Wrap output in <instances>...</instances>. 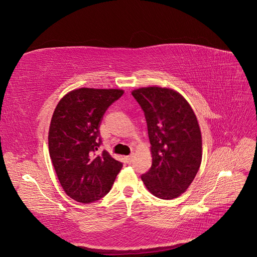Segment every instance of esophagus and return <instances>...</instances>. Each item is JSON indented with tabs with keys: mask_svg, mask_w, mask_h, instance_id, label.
<instances>
[{
	"mask_svg": "<svg viewBox=\"0 0 257 257\" xmlns=\"http://www.w3.org/2000/svg\"><path fill=\"white\" fill-rule=\"evenodd\" d=\"M133 159H134V154H131V155H128V157H126V162L128 163V164H131V163L133 162Z\"/></svg>",
	"mask_w": 257,
	"mask_h": 257,
	"instance_id": "34e87169",
	"label": "esophagus"
}]
</instances>
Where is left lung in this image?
Segmentation results:
<instances>
[{"mask_svg": "<svg viewBox=\"0 0 257 257\" xmlns=\"http://www.w3.org/2000/svg\"><path fill=\"white\" fill-rule=\"evenodd\" d=\"M148 127L152 165L142 176L154 196L173 199L184 193L201 163V133L196 115L178 92L160 87L132 92Z\"/></svg>", "mask_w": 257, "mask_h": 257, "instance_id": "left-lung-1", "label": "left lung"}]
</instances>
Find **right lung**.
<instances>
[{
	"mask_svg": "<svg viewBox=\"0 0 257 257\" xmlns=\"http://www.w3.org/2000/svg\"><path fill=\"white\" fill-rule=\"evenodd\" d=\"M122 90H74L54 109L48 135L49 154L59 181L67 195L89 204L110 191L123 166L107 151L99 152V125Z\"/></svg>",
	"mask_w": 257,
	"mask_h": 257,
	"instance_id": "add662e5",
	"label": "right lung"
}]
</instances>
